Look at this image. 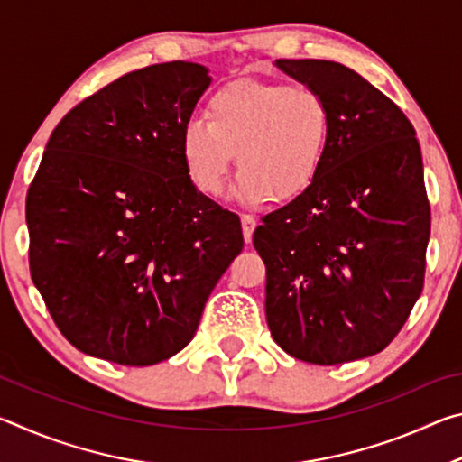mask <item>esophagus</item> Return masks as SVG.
<instances>
[{
	"mask_svg": "<svg viewBox=\"0 0 462 462\" xmlns=\"http://www.w3.org/2000/svg\"><path fill=\"white\" fill-rule=\"evenodd\" d=\"M240 222H242V234H245V240L250 242V240H253V234H254V228H256V220L253 216L245 214L240 217Z\"/></svg>",
	"mask_w": 462,
	"mask_h": 462,
	"instance_id": "1",
	"label": "esophagus"
}]
</instances>
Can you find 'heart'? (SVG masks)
Instances as JSON below:
<instances>
[{
    "instance_id": "heart-1",
    "label": "heart",
    "mask_w": 462,
    "mask_h": 462,
    "mask_svg": "<svg viewBox=\"0 0 462 462\" xmlns=\"http://www.w3.org/2000/svg\"><path fill=\"white\" fill-rule=\"evenodd\" d=\"M206 121L183 130L187 175L201 193L220 198L238 159L234 198L261 206L271 195L293 199L324 169L332 136L330 106L310 85L234 81L208 101Z\"/></svg>"
}]
</instances>
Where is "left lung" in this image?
Listing matches in <instances>:
<instances>
[{
	"label": "left lung",
	"mask_w": 462,
	"mask_h": 462,
	"mask_svg": "<svg viewBox=\"0 0 462 462\" xmlns=\"http://www.w3.org/2000/svg\"><path fill=\"white\" fill-rule=\"evenodd\" d=\"M324 96L330 148L306 193L263 217L253 245L267 267L273 340L314 365L381 353L424 287L430 206L411 122L353 69L279 59Z\"/></svg>",
	"instance_id": "obj_1"
}]
</instances>
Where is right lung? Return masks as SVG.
I'll return each instance as SVG.
<instances>
[{"instance_id": "obj_1", "label": "right lung", "mask_w": 462, "mask_h": 462, "mask_svg": "<svg viewBox=\"0 0 462 462\" xmlns=\"http://www.w3.org/2000/svg\"><path fill=\"white\" fill-rule=\"evenodd\" d=\"M209 83L198 62L138 69L75 106L46 143L26 198L30 273L85 355L128 366L177 355L245 246L238 216L183 165Z\"/></svg>"}]
</instances>
